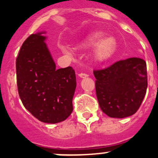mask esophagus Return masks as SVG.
<instances>
[{
    "instance_id": "esophagus-1",
    "label": "esophagus",
    "mask_w": 158,
    "mask_h": 158,
    "mask_svg": "<svg viewBox=\"0 0 158 158\" xmlns=\"http://www.w3.org/2000/svg\"><path fill=\"white\" fill-rule=\"evenodd\" d=\"M78 75H79V77H81V78L87 77L89 76V74H88V73H83V72L80 73H79Z\"/></svg>"
}]
</instances>
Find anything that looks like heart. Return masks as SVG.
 I'll list each match as a JSON object with an SVG mask.
<instances>
[{"label": "heart", "instance_id": "b5f03b06", "mask_svg": "<svg viewBox=\"0 0 158 158\" xmlns=\"http://www.w3.org/2000/svg\"><path fill=\"white\" fill-rule=\"evenodd\" d=\"M103 37V34L101 33H96L88 38L84 46L94 45L100 39ZM117 43L115 40L112 37H108L102 40L100 43L96 45L94 50V57L98 61H103L109 58L115 52L116 49Z\"/></svg>", "mask_w": 158, "mask_h": 158}]
</instances>
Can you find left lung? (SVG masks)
Segmentation results:
<instances>
[{
    "instance_id": "8db88e82",
    "label": "left lung",
    "mask_w": 158,
    "mask_h": 158,
    "mask_svg": "<svg viewBox=\"0 0 158 158\" xmlns=\"http://www.w3.org/2000/svg\"><path fill=\"white\" fill-rule=\"evenodd\" d=\"M96 97L102 111L111 118L134 115L146 93L147 69L144 60H119L100 69H94Z\"/></svg>"
}]
</instances>
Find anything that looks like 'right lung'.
<instances>
[{
	"mask_svg": "<svg viewBox=\"0 0 158 158\" xmlns=\"http://www.w3.org/2000/svg\"><path fill=\"white\" fill-rule=\"evenodd\" d=\"M41 34L31 35L19 50L16 62L18 93L33 116L57 123L73 111L76 75L71 66L56 69Z\"/></svg>",
	"mask_w": 158,
	"mask_h": 158,
	"instance_id": "right-lung-1",
	"label": "right lung"
}]
</instances>
